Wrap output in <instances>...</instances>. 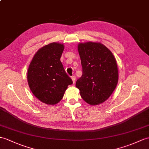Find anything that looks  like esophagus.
<instances>
[{
    "label": "esophagus",
    "mask_w": 149,
    "mask_h": 149,
    "mask_svg": "<svg viewBox=\"0 0 149 149\" xmlns=\"http://www.w3.org/2000/svg\"><path fill=\"white\" fill-rule=\"evenodd\" d=\"M71 78H72V81H73V82H74V83H75V79H76L75 76V75L72 76Z\"/></svg>",
    "instance_id": "esophagus-1"
}]
</instances>
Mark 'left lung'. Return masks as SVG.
Wrapping results in <instances>:
<instances>
[{"instance_id": "obj_1", "label": "left lung", "mask_w": 149, "mask_h": 149, "mask_svg": "<svg viewBox=\"0 0 149 149\" xmlns=\"http://www.w3.org/2000/svg\"><path fill=\"white\" fill-rule=\"evenodd\" d=\"M82 75L75 86L86 102L98 105L108 99L118 82V69L112 52L99 42L78 45Z\"/></svg>"}]
</instances>
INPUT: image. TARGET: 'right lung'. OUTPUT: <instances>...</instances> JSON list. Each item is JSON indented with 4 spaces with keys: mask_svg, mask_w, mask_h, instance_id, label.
I'll use <instances>...</instances> for the list:
<instances>
[{
    "mask_svg": "<svg viewBox=\"0 0 149 149\" xmlns=\"http://www.w3.org/2000/svg\"><path fill=\"white\" fill-rule=\"evenodd\" d=\"M63 44L53 42L38 51L29 65L27 80L30 90L40 101L54 105L63 98L72 79L60 61Z\"/></svg>",
    "mask_w": 149,
    "mask_h": 149,
    "instance_id": "obj_1",
    "label": "right lung"
}]
</instances>
